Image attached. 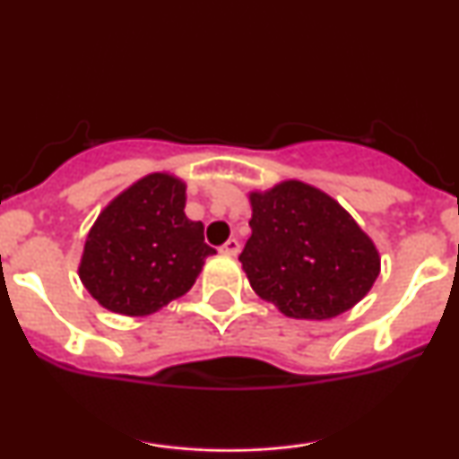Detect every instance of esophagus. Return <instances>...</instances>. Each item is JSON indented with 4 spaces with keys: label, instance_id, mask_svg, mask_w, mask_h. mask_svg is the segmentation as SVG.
Returning <instances> with one entry per match:
<instances>
[{
    "label": "esophagus",
    "instance_id": "1",
    "mask_svg": "<svg viewBox=\"0 0 459 459\" xmlns=\"http://www.w3.org/2000/svg\"><path fill=\"white\" fill-rule=\"evenodd\" d=\"M220 255L224 256H237L239 255V241L229 239L224 246H220Z\"/></svg>",
    "mask_w": 459,
    "mask_h": 459
}]
</instances>
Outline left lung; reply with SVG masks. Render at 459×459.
Listing matches in <instances>:
<instances>
[{
  "instance_id": "1",
  "label": "left lung",
  "mask_w": 459,
  "mask_h": 459,
  "mask_svg": "<svg viewBox=\"0 0 459 459\" xmlns=\"http://www.w3.org/2000/svg\"><path fill=\"white\" fill-rule=\"evenodd\" d=\"M250 229L239 255L250 287L291 319L354 308L380 276V252L330 194L287 178L247 194Z\"/></svg>"
}]
</instances>
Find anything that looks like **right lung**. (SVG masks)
<instances>
[{"label": "right lung", "instance_id": "1", "mask_svg": "<svg viewBox=\"0 0 459 459\" xmlns=\"http://www.w3.org/2000/svg\"><path fill=\"white\" fill-rule=\"evenodd\" d=\"M186 183L151 172L109 200L79 259V281L112 313L146 317L186 296L204 259L203 222L186 215Z\"/></svg>", "mask_w": 459, "mask_h": 459}]
</instances>
